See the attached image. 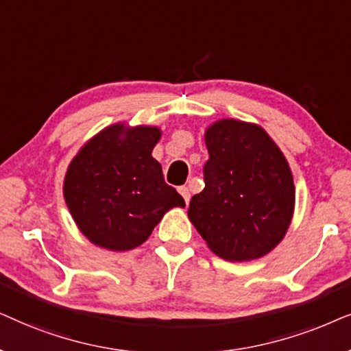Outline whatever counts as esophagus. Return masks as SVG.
<instances>
[{"mask_svg":"<svg viewBox=\"0 0 351 351\" xmlns=\"http://www.w3.org/2000/svg\"><path fill=\"white\" fill-rule=\"evenodd\" d=\"M178 191H180V194H181V195H183L184 202H186V204H189V199H191V193H189V188H188V186H181V188H180Z\"/></svg>","mask_w":351,"mask_h":351,"instance_id":"1","label":"esophagus"}]
</instances>
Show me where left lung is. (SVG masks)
Masks as SVG:
<instances>
[{
    "label": "left lung",
    "mask_w": 351,
    "mask_h": 351,
    "mask_svg": "<svg viewBox=\"0 0 351 351\" xmlns=\"http://www.w3.org/2000/svg\"><path fill=\"white\" fill-rule=\"evenodd\" d=\"M205 188L188 217L210 250L230 261L260 258L286 236L295 205L291 167L258 125L234 119L205 132Z\"/></svg>",
    "instance_id": "obj_1"
}]
</instances>
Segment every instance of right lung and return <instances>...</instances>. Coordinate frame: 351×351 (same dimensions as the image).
Here are the masks:
<instances>
[{
    "mask_svg": "<svg viewBox=\"0 0 351 351\" xmlns=\"http://www.w3.org/2000/svg\"><path fill=\"white\" fill-rule=\"evenodd\" d=\"M158 139L156 127L117 123L90 139L70 162L64 197L93 244L132 250L147 241L165 212L186 205L152 157Z\"/></svg>",
    "mask_w": 351,
    "mask_h": 351,
    "instance_id": "1",
    "label": "right lung"
}]
</instances>
